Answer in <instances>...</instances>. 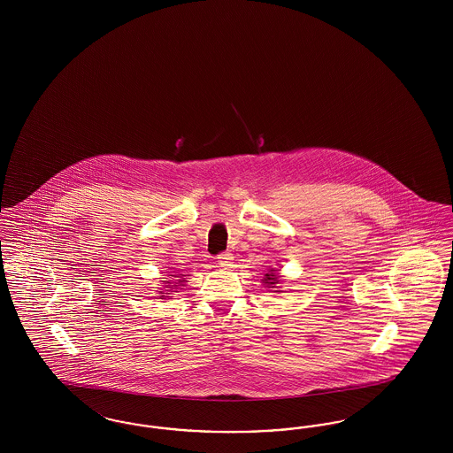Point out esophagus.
I'll use <instances>...</instances> for the list:
<instances>
[{
	"label": "esophagus",
	"mask_w": 453,
	"mask_h": 453,
	"mask_svg": "<svg viewBox=\"0 0 453 453\" xmlns=\"http://www.w3.org/2000/svg\"><path fill=\"white\" fill-rule=\"evenodd\" d=\"M233 258H234V257H233L231 253H227V251H226V253H220V255L217 257V259H219V265H220V266H224V268H229V266H231Z\"/></svg>",
	"instance_id": "esophagus-1"
}]
</instances>
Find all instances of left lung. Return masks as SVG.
<instances>
[{
  "label": "left lung",
  "mask_w": 453,
  "mask_h": 453,
  "mask_svg": "<svg viewBox=\"0 0 453 453\" xmlns=\"http://www.w3.org/2000/svg\"><path fill=\"white\" fill-rule=\"evenodd\" d=\"M263 281H265L266 285H272V287H275V285H277V283H279L280 280H279V275H277V272H275V270H272L270 273H266V275H265Z\"/></svg>",
  "instance_id": "1"
}]
</instances>
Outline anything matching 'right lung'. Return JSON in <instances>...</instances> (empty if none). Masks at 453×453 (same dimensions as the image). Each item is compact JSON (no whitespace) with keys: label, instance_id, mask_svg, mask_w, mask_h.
<instances>
[{"label":"right lung","instance_id":"1","mask_svg":"<svg viewBox=\"0 0 453 453\" xmlns=\"http://www.w3.org/2000/svg\"><path fill=\"white\" fill-rule=\"evenodd\" d=\"M170 283V281H168ZM168 287V285H166ZM173 287H176V285H172V287H168V288H173ZM159 297H165V296H159Z\"/></svg>","mask_w":453,"mask_h":453}]
</instances>
